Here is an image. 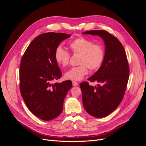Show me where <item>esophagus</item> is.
<instances>
[{
    "instance_id": "esophagus-1",
    "label": "esophagus",
    "mask_w": 146,
    "mask_h": 146,
    "mask_svg": "<svg viewBox=\"0 0 146 146\" xmlns=\"http://www.w3.org/2000/svg\"><path fill=\"white\" fill-rule=\"evenodd\" d=\"M72 85H73V86H76L78 85V83H77V82L74 81V82H72Z\"/></svg>"
}]
</instances>
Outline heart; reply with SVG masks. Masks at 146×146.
Instances as JSON below:
<instances>
[{"label":"heart","instance_id":"heart-1","mask_svg":"<svg viewBox=\"0 0 146 146\" xmlns=\"http://www.w3.org/2000/svg\"><path fill=\"white\" fill-rule=\"evenodd\" d=\"M69 48L74 54H79L78 64L77 67L72 68L64 74V77L70 80L79 81L88 73V68L91 70H98L102 64L105 51L100 44H94L87 38L80 37L69 44ZM55 59L56 63L63 67L69 63L70 54L64 48L58 46L55 51Z\"/></svg>","mask_w":146,"mask_h":146}]
</instances>
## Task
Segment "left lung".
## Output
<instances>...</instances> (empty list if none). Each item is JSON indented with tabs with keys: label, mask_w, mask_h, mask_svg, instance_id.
Returning a JSON list of instances; mask_svg holds the SVG:
<instances>
[{
	"label": "left lung",
	"mask_w": 146,
	"mask_h": 146,
	"mask_svg": "<svg viewBox=\"0 0 146 146\" xmlns=\"http://www.w3.org/2000/svg\"><path fill=\"white\" fill-rule=\"evenodd\" d=\"M83 34L97 35L105 43L103 63L98 71L88 78L99 84L97 86L86 82L80 84L86 111L94 117H104L116 109L124 96L129 78L126 53L120 41L107 31L90 30Z\"/></svg>",
	"instance_id": "1"
}]
</instances>
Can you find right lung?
I'll return each mask as SVG.
<instances>
[{
	"instance_id": "add662e5",
	"label": "right lung",
	"mask_w": 146,
	"mask_h": 146,
	"mask_svg": "<svg viewBox=\"0 0 146 146\" xmlns=\"http://www.w3.org/2000/svg\"><path fill=\"white\" fill-rule=\"evenodd\" d=\"M69 34L49 32L39 35L31 42L21 59L20 91L30 111L44 121L58 117L63 102L72 88L70 80L52 83L61 77L55 59V51Z\"/></svg>"
}]
</instances>
